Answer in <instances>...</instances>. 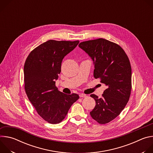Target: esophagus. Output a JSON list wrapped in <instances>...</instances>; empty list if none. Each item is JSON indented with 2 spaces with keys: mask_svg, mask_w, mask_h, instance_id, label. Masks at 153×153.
<instances>
[{
  "mask_svg": "<svg viewBox=\"0 0 153 153\" xmlns=\"http://www.w3.org/2000/svg\"><path fill=\"white\" fill-rule=\"evenodd\" d=\"M79 96L80 97H87V96L86 95V94H79Z\"/></svg>",
  "mask_w": 153,
  "mask_h": 153,
  "instance_id": "1",
  "label": "esophagus"
}]
</instances>
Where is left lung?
Returning <instances> with one entry per match:
<instances>
[{"mask_svg": "<svg viewBox=\"0 0 153 153\" xmlns=\"http://www.w3.org/2000/svg\"><path fill=\"white\" fill-rule=\"evenodd\" d=\"M79 47L93 61L94 78H100L107 86L102 97L90 95L96 101L91 116L100 124L107 123L120 114L129 100L131 90L129 59L119 45L102 38L81 42Z\"/></svg>", "mask_w": 153, "mask_h": 153, "instance_id": "1", "label": "left lung"}]
</instances>
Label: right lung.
<instances>
[{"mask_svg":"<svg viewBox=\"0 0 153 153\" xmlns=\"http://www.w3.org/2000/svg\"><path fill=\"white\" fill-rule=\"evenodd\" d=\"M79 43V40H48L33 50L25 61L26 94L37 113L50 123L62 122L79 98L77 94H66L59 91L55 85L63 58Z\"/></svg>","mask_w":153,"mask_h":153,"instance_id":"obj_1","label":"right lung"}]
</instances>
